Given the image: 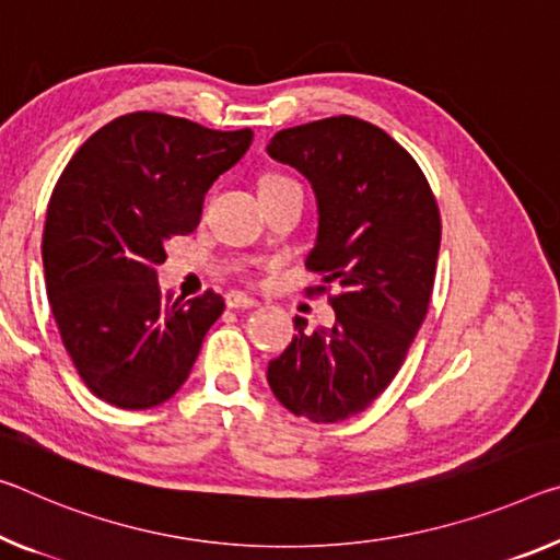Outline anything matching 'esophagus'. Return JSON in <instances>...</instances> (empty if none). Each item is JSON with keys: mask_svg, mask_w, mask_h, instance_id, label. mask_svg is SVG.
<instances>
[{"mask_svg": "<svg viewBox=\"0 0 560 560\" xmlns=\"http://www.w3.org/2000/svg\"><path fill=\"white\" fill-rule=\"evenodd\" d=\"M224 301H226L229 308H256V306H259V301L246 296V294H238V291H229Z\"/></svg>", "mask_w": 560, "mask_h": 560, "instance_id": "34e87169", "label": "esophagus"}]
</instances>
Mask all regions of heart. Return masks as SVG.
<instances>
[{
	"instance_id": "b5f03b06",
	"label": "heart",
	"mask_w": 560,
	"mask_h": 560,
	"mask_svg": "<svg viewBox=\"0 0 560 560\" xmlns=\"http://www.w3.org/2000/svg\"><path fill=\"white\" fill-rule=\"evenodd\" d=\"M281 184H291V179H287V176H281V174H264L259 182V189L266 191V189H273V186H281Z\"/></svg>"
}]
</instances>
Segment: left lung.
<instances>
[{"instance_id": "1", "label": "left lung", "mask_w": 560, "mask_h": 560, "mask_svg": "<svg viewBox=\"0 0 560 560\" xmlns=\"http://www.w3.org/2000/svg\"><path fill=\"white\" fill-rule=\"evenodd\" d=\"M299 168L318 203V236L306 269L322 277L336 322L296 316L299 334L269 361L273 396L294 416L336 423L361 413L401 369L429 312L441 217L421 166L374 124L328 117L281 129L266 147Z\"/></svg>"}]
</instances>
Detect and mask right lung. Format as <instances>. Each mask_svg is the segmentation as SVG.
Listing matches in <instances>:
<instances>
[{
	"mask_svg": "<svg viewBox=\"0 0 560 560\" xmlns=\"http://www.w3.org/2000/svg\"><path fill=\"white\" fill-rule=\"evenodd\" d=\"M254 131H217L135 112L94 131L51 191L44 281L61 343L89 392L141 411L179 392L224 312L203 291L162 294L166 242L197 229L203 194L252 147Z\"/></svg>",
	"mask_w": 560,
	"mask_h": 560,
	"instance_id": "right-lung-1",
	"label": "right lung"
}]
</instances>
